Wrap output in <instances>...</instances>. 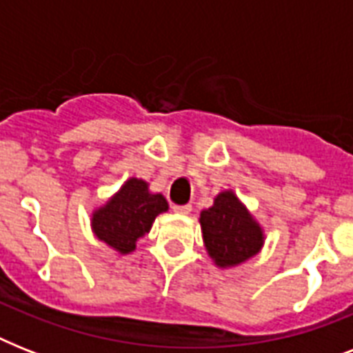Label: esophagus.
<instances>
[{
  "label": "esophagus",
  "mask_w": 353,
  "mask_h": 353,
  "mask_svg": "<svg viewBox=\"0 0 353 353\" xmlns=\"http://www.w3.org/2000/svg\"><path fill=\"white\" fill-rule=\"evenodd\" d=\"M192 210V205H174V212L177 214H190Z\"/></svg>",
  "instance_id": "obj_1"
}]
</instances>
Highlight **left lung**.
I'll return each instance as SVG.
<instances>
[{
	"mask_svg": "<svg viewBox=\"0 0 353 353\" xmlns=\"http://www.w3.org/2000/svg\"><path fill=\"white\" fill-rule=\"evenodd\" d=\"M205 249L218 268H234L258 254L263 231L232 190H223L214 205L199 214Z\"/></svg>",
	"mask_w": 353,
	"mask_h": 353,
	"instance_id": "obj_1",
	"label": "left lung"
}]
</instances>
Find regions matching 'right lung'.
Masks as SVG:
<instances>
[{
	"instance_id": "obj_1",
	"label": "right lung",
	"mask_w": 353,
	"mask_h": 353,
	"mask_svg": "<svg viewBox=\"0 0 353 353\" xmlns=\"http://www.w3.org/2000/svg\"><path fill=\"white\" fill-rule=\"evenodd\" d=\"M166 210L168 203L163 194H152L148 183L130 177L117 194L93 212L91 229L106 245L130 254L139 238L150 232L155 218Z\"/></svg>"
}]
</instances>
